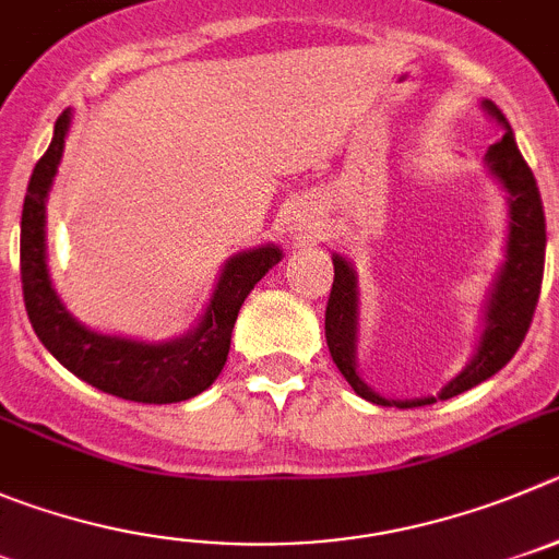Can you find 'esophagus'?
<instances>
[{"label":"esophagus","instance_id":"1","mask_svg":"<svg viewBox=\"0 0 559 559\" xmlns=\"http://www.w3.org/2000/svg\"><path fill=\"white\" fill-rule=\"evenodd\" d=\"M317 231H320V223L311 215H306V212H300V209L289 217V234L295 239H300V242H311L317 237Z\"/></svg>","mask_w":559,"mask_h":559}]
</instances>
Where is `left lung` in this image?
<instances>
[{
  "label": "left lung",
  "mask_w": 559,
  "mask_h": 559,
  "mask_svg": "<svg viewBox=\"0 0 559 559\" xmlns=\"http://www.w3.org/2000/svg\"><path fill=\"white\" fill-rule=\"evenodd\" d=\"M483 109L502 123L504 134L485 154V165L493 179L504 187L510 203V228L504 264L491 286L488 304H485V328L479 336L477 353L457 378H452L438 397L421 400H385L374 394L361 380L356 369V342H358V278L347 259L333 255V286L325 309V338L333 364L344 380L353 385L358 397L374 405H397V408H421L436 400H450L474 389L491 374H497L524 342L530 331L532 314L538 306L540 284H544L546 259V217L540 203L538 185L530 165L515 145L513 129L508 118L493 102H483Z\"/></svg>",
  "instance_id": "1"
}]
</instances>
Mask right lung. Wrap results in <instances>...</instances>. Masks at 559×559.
<instances>
[{
	"label": "right lung",
	"mask_w": 559,
	"mask_h": 559,
	"mask_svg": "<svg viewBox=\"0 0 559 559\" xmlns=\"http://www.w3.org/2000/svg\"><path fill=\"white\" fill-rule=\"evenodd\" d=\"M71 109L57 118L55 138L29 179L21 212V289L29 322L46 350L76 378L132 403H181L215 383L231 347V331L245 297L281 262L278 245L242 250L223 267L201 322L170 342L104 336L80 325L60 304L46 267V195L66 145Z\"/></svg>",
	"instance_id": "right-lung-1"
}]
</instances>
